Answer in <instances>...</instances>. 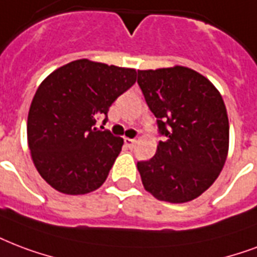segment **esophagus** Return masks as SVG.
Masks as SVG:
<instances>
[{
	"label": "esophagus",
	"mask_w": 257,
	"mask_h": 257,
	"mask_svg": "<svg viewBox=\"0 0 257 257\" xmlns=\"http://www.w3.org/2000/svg\"><path fill=\"white\" fill-rule=\"evenodd\" d=\"M124 142H125V146L128 147L129 150H131V148H133V147H135V144H136V140H135V139H128V137H125Z\"/></svg>",
	"instance_id": "esophagus-1"
}]
</instances>
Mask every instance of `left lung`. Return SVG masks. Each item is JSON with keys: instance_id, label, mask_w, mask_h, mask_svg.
Here are the masks:
<instances>
[{"instance_id": "obj_1", "label": "left lung", "mask_w": 257, "mask_h": 257, "mask_svg": "<svg viewBox=\"0 0 257 257\" xmlns=\"http://www.w3.org/2000/svg\"><path fill=\"white\" fill-rule=\"evenodd\" d=\"M137 75L166 136L152 159L137 163L143 186L159 201H193L214 183L228 156L224 99L207 78L189 67L139 70Z\"/></svg>"}]
</instances>
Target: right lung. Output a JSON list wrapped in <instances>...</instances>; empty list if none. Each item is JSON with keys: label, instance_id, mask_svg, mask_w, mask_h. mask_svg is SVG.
<instances>
[{"label": "right lung", "instance_id": "add662e5", "mask_svg": "<svg viewBox=\"0 0 257 257\" xmlns=\"http://www.w3.org/2000/svg\"><path fill=\"white\" fill-rule=\"evenodd\" d=\"M136 76L135 68L79 59L40 83L29 107L27 135L33 164L51 187L79 195L106 181L124 140L95 128L97 117L107 114Z\"/></svg>", "mask_w": 257, "mask_h": 257}]
</instances>
